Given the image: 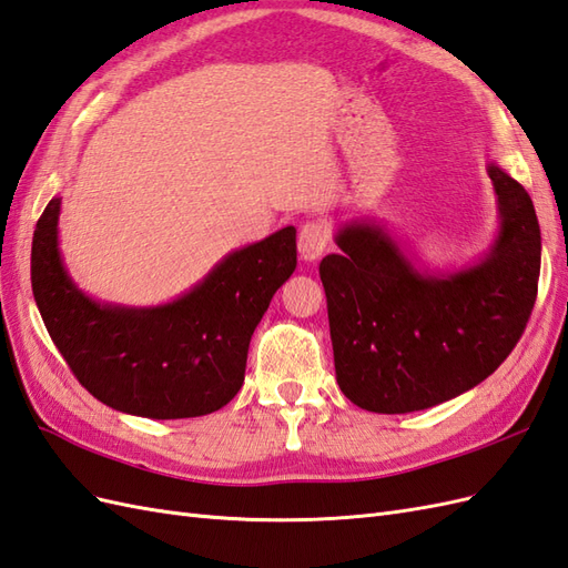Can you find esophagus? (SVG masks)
I'll return each mask as SVG.
<instances>
[{
  "instance_id": "obj_1",
  "label": "esophagus",
  "mask_w": 568,
  "mask_h": 568,
  "mask_svg": "<svg viewBox=\"0 0 568 568\" xmlns=\"http://www.w3.org/2000/svg\"><path fill=\"white\" fill-rule=\"evenodd\" d=\"M329 243V229L322 222H305L298 232V253L305 263H315V260L325 253Z\"/></svg>"
}]
</instances>
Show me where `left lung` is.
I'll use <instances>...</instances> for the list:
<instances>
[{"instance_id":"obj_1","label":"left lung","mask_w":568,"mask_h":568,"mask_svg":"<svg viewBox=\"0 0 568 568\" xmlns=\"http://www.w3.org/2000/svg\"><path fill=\"white\" fill-rule=\"evenodd\" d=\"M499 226L473 263L423 267L385 224L336 229L322 257L339 389L373 413H410L480 385L507 358L538 296L540 224L526 189L487 162Z\"/></svg>"}]
</instances>
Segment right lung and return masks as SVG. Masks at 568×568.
<instances>
[{"mask_svg": "<svg viewBox=\"0 0 568 568\" xmlns=\"http://www.w3.org/2000/svg\"><path fill=\"white\" fill-rule=\"evenodd\" d=\"M61 197L38 220L30 282L38 311L73 375L98 402L152 420L207 416L239 394L251 336L296 270V229L226 253L170 303L88 296L59 251Z\"/></svg>", "mask_w": 568, "mask_h": 568, "instance_id": "obj_1", "label": "right lung"}]
</instances>
